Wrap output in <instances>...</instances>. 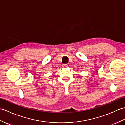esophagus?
I'll return each mask as SVG.
<instances>
[{"label": "esophagus", "mask_w": 125, "mask_h": 125, "mask_svg": "<svg viewBox=\"0 0 125 125\" xmlns=\"http://www.w3.org/2000/svg\"><path fill=\"white\" fill-rule=\"evenodd\" d=\"M68 64H63L62 65V67L63 68H66V67H68Z\"/></svg>", "instance_id": "34e87169"}]
</instances>
